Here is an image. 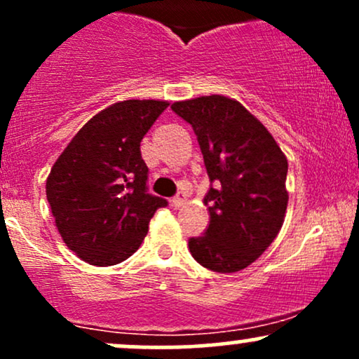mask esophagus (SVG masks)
<instances>
[{
    "mask_svg": "<svg viewBox=\"0 0 359 359\" xmlns=\"http://www.w3.org/2000/svg\"><path fill=\"white\" fill-rule=\"evenodd\" d=\"M184 201H185V196H184L182 192H179V194H177L175 197H172V201H170L172 208H175V209H177V208H180V205L184 204Z\"/></svg>",
    "mask_w": 359,
    "mask_h": 359,
    "instance_id": "obj_1",
    "label": "esophagus"
}]
</instances>
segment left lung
Here are the masks:
<instances>
[{"mask_svg":"<svg viewBox=\"0 0 359 359\" xmlns=\"http://www.w3.org/2000/svg\"><path fill=\"white\" fill-rule=\"evenodd\" d=\"M172 111L192 125L211 180L204 197L209 226L203 236L189 240V250L197 263L217 273L246 269L283 224L285 155L245 106L226 96L179 101Z\"/></svg>","mask_w":359,"mask_h":359,"instance_id":"8db88e82","label":"left lung"}]
</instances>
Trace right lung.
I'll list each match as a JSON object with an SVG mask.
<instances>
[{"instance_id": "1", "label": "right lung", "mask_w": 359, "mask_h": 359, "mask_svg": "<svg viewBox=\"0 0 359 359\" xmlns=\"http://www.w3.org/2000/svg\"><path fill=\"white\" fill-rule=\"evenodd\" d=\"M167 101L128 100L93 116L53 163L47 201L62 240L81 259L111 266L130 258L148 222L168 204L148 194L140 143Z\"/></svg>"}]
</instances>
